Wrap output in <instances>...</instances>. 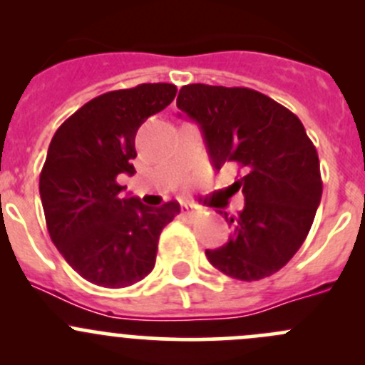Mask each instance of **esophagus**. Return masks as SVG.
<instances>
[{
	"label": "esophagus",
	"mask_w": 365,
	"mask_h": 365,
	"mask_svg": "<svg viewBox=\"0 0 365 365\" xmlns=\"http://www.w3.org/2000/svg\"><path fill=\"white\" fill-rule=\"evenodd\" d=\"M182 215L185 217V219H192V217L196 215V208H194L192 205H183L182 206Z\"/></svg>",
	"instance_id": "esophagus-1"
}]
</instances>
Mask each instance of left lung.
Listing matches in <instances>:
<instances>
[{"label":"left lung","instance_id":"obj_1","mask_svg":"<svg viewBox=\"0 0 365 365\" xmlns=\"http://www.w3.org/2000/svg\"><path fill=\"white\" fill-rule=\"evenodd\" d=\"M176 106L201 127L217 171L226 162L244 171L237 182L244 210L220 212L233 233L222 247L206 249V257L238 281L270 277L302 247L322 201L318 152L304 125L251 88L187 84Z\"/></svg>","mask_w":365,"mask_h":365}]
</instances>
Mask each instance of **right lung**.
<instances>
[{"label":"right lung","instance_id":"obj_1","mask_svg":"<svg viewBox=\"0 0 365 365\" xmlns=\"http://www.w3.org/2000/svg\"><path fill=\"white\" fill-rule=\"evenodd\" d=\"M169 83L108 91L77 109L53 135L40 173V197L51 240L91 284L127 288L155 267L157 244L180 213L121 197L118 175H134L138 128L176 97Z\"/></svg>","mask_w":365,"mask_h":365}]
</instances>
